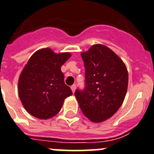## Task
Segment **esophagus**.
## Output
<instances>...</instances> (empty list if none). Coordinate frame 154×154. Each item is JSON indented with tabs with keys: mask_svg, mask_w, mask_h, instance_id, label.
Instances as JSON below:
<instances>
[{
	"mask_svg": "<svg viewBox=\"0 0 154 154\" xmlns=\"http://www.w3.org/2000/svg\"><path fill=\"white\" fill-rule=\"evenodd\" d=\"M70 89H71V90H72L73 93H74V92H75V90H76V85H72L71 87H70Z\"/></svg>",
	"mask_w": 154,
	"mask_h": 154,
	"instance_id": "34e87169",
	"label": "esophagus"
}]
</instances>
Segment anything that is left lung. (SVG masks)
I'll return each instance as SVG.
<instances>
[{
	"mask_svg": "<svg viewBox=\"0 0 154 154\" xmlns=\"http://www.w3.org/2000/svg\"><path fill=\"white\" fill-rule=\"evenodd\" d=\"M80 55L86 68V87L84 91L77 90L74 95L87 119L92 122H103L124 102L128 84L127 67L104 45H93Z\"/></svg>",
	"mask_w": 154,
	"mask_h": 154,
	"instance_id": "obj_1",
	"label": "left lung"
}]
</instances>
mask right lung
I'll use <instances>...</instances> for the list:
<instances>
[{
    "label": "right lung",
    "instance_id": "add662e5",
    "mask_svg": "<svg viewBox=\"0 0 154 154\" xmlns=\"http://www.w3.org/2000/svg\"><path fill=\"white\" fill-rule=\"evenodd\" d=\"M71 56L55 53L49 48L35 51L23 69L18 80V94L25 109L39 119H48L59 112L64 100L72 95L64 84L61 67Z\"/></svg>",
    "mask_w": 154,
    "mask_h": 154
}]
</instances>
